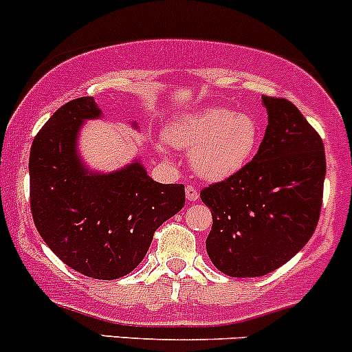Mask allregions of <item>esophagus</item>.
<instances>
[{"label":"esophagus","instance_id":"obj_1","mask_svg":"<svg viewBox=\"0 0 352 352\" xmlns=\"http://www.w3.org/2000/svg\"><path fill=\"white\" fill-rule=\"evenodd\" d=\"M186 200L197 201L198 200V190L195 186H186Z\"/></svg>","mask_w":352,"mask_h":352}]
</instances>
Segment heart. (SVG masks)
<instances>
[{"label":"heart","instance_id":"heart-1","mask_svg":"<svg viewBox=\"0 0 352 352\" xmlns=\"http://www.w3.org/2000/svg\"><path fill=\"white\" fill-rule=\"evenodd\" d=\"M166 139L190 151L191 168L201 179L219 183L244 171L254 159L261 125L249 111L208 107L176 117L166 129ZM159 149L164 146L159 144Z\"/></svg>","mask_w":352,"mask_h":352}]
</instances>
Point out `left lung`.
Wrapping results in <instances>:
<instances>
[{
  "label": "left lung",
  "mask_w": 352,
  "mask_h": 352,
  "mask_svg": "<svg viewBox=\"0 0 352 352\" xmlns=\"http://www.w3.org/2000/svg\"><path fill=\"white\" fill-rule=\"evenodd\" d=\"M267 126L259 151L239 175L201 190L213 226L206 252L227 276H264L310 241L325 177L320 135L283 98L263 96Z\"/></svg>",
  "instance_id": "obj_1"
}]
</instances>
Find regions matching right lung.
<instances>
[{
    "label": "right lung",
    "instance_id": "add662e5",
    "mask_svg": "<svg viewBox=\"0 0 352 352\" xmlns=\"http://www.w3.org/2000/svg\"><path fill=\"white\" fill-rule=\"evenodd\" d=\"M101 115L95 98L82 96L42 126L28 162L30 208L38 234L63 263L85 276L117 280L139 266L154 232L183 208L184 186L154 181L140 159L111 173L86 168L79 132Z\"/></svg>",
    "mask_w": 352,
    "mask_h": 352
}]
</instances>
